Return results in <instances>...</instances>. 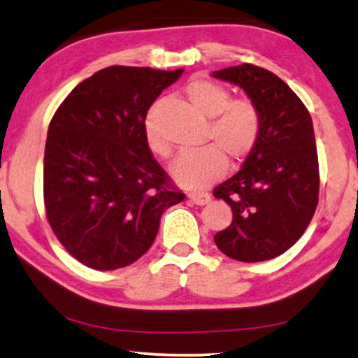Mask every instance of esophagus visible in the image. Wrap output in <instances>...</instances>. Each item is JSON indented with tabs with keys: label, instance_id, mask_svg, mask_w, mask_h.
<instances>
[{
	"label": "esophagus",
	"instance_id": "34e87169",
	"mask_svg": "<svg viewBox=\"0 0 358 358\" xmlns=\"http://www.w3.org/2000/svg\"><path fill=\"white\" fill-rule=\"evenodd\" d=\"M189 199H191L196 206H206L207 202H210V194H207V192H191V194H189Z\"/></svg>",
	"mask_w": 358,
	"mask_h": 358
}]
</instances>
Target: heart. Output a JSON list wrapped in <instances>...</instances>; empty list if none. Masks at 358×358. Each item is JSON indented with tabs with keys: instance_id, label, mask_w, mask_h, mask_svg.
I'll return each mask as SVG.
<instances>
[{
	"instance_id": "1",
	"label": "heart",
	"mask_w": 358,
	"mask_h": 358,
	"mask_svg": "<svg viewBox=\"0 0 358 358\" xmlns=\"http://www.w3.org/2000/svg\"><path fill=\"white\" fill-rule=\"evenodd\" d=\"M184 96L202 116L213 117L207 141L214 144L180 154L171 167L172 178L186 187H206L222 178L227 171V156L242 162L254 151L260 136V116L249 99H231V92L219 83L194 78L184 87ZM157 104L144 122L145 141L157 156L166 157L169 148L156 127Z\"/></svg>"
}]
</instances>
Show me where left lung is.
<instances>
[{
    "instance_id": "8db88e82",
    "label": "left lung",
    "mask_w": 358,
    "mask_h": 358,
    "mask_svg": "<svg viewBox=\"0 0 358 358\" xmlns=\"http://www.w3.org/2000/svg\"><path fill=\"white\" fill-rule=\"evenodd\" d=\"M213 76L241 86L260 116L254 151L214 189L234 215L214 241L231 259L262 262L290 249L314 217L320 179L312 117L279 76L259 66H231Z\"/></svg>"
}]
</instances>
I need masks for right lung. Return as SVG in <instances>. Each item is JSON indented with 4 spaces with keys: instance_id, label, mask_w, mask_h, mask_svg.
Returning a JSON list of instances; mask_svg holds the SVG:
<instances>
[{
    "instance_id": "add662e5",
    "label": "right lung",
    "mask_w": 358,
    "mask_h": 358,
    "mask_svg": "<svg viewBox=\"0 0 358 358\" xmlns=\"http://www.w3.org/2000/svg\"><path fill=\"white\" fill-rule=\"evenodd\" d=\"M184 69L111 66L69 92L44 148L48 222L64 249L96 271H116L148 252L166 209L184 201L154 159L144 122Z\"/></svg>"
}]
</instances>
